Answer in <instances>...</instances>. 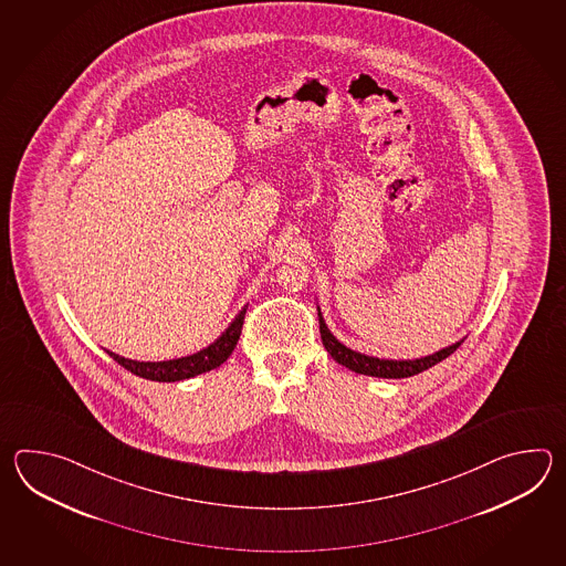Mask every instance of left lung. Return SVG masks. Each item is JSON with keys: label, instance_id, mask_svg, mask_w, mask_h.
Instances as JSON below:
<instances>
[{"label": "left lung", "instance_id": "left-lung-1", "mask_svg": "<svg viewBox=\"0 0 566 566\" xmlns=\"http://www.w3.org/2000/svg\"><path fill=\"white\" fill-rule=\"evenodd\" d=\"M317 317H319L322 342H324L325 349L329 352V356L337 364L349 368L352 373L376 376V378H409V376H415V374L422 373V370H429L434 364L446 360L447 356H451L463 344V339H459L455 344L439 349V352H434L431 356L417 358V360H380V358L366 356V354H360V352L346 348L342 342H337L336 336L327 329L319 307H317Z\"/></svg>", "mask_w": 566, "mask_h": 566}]
</instances>
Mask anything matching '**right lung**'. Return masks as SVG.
I'll return each mask as SVG.
<instances>
[{
  "label": "right lung",
  "instance_id": "obj_1",
  "mask_svg": "<svg viewBox=\"0 0 566 566\" xmlns=\"http://www.w3.org/2000/svg\"><path fill=\"white\" fill-rule=\"evenodd\" d=\"M244 313L247 307H242L241 313L232 319V324L227 327V332H222V336L218 337L214 344H210L208 348L196 352L192 356H184L176 360L164 361H137L123 358L115 352H108V356L113 360L120 364L125 370L142 376L147 380H156V382H178L186 378H193L198 374L214 370L222 361L229 360L232 349L237 348V342L241 337L242 322H244Z\"/></svg>",
  "mask_w": 566,
  "mask_h": 566
}]
</instances>
